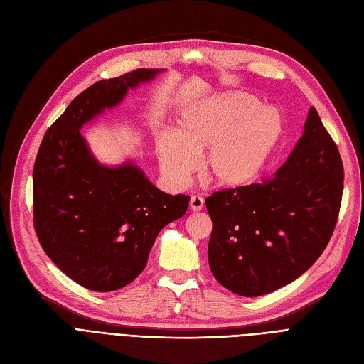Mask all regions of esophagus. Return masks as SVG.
<instances>
[{
  "label": "esophagus",
  "mask_w": 364,
  "mask_h": 364,
  "mask_svg": "<svg viewBox=\"0 0 364 364\" xmlns=\"http://www.w3.org/2000/svg\"><path fill=\"white\" fill-rule=\"evenodd\" d=\"M203 206H205V200H203L202 197H200V196H193V197H191V200H190V208H191V210L198 212V210L203 209Z\"/></svg>",
  "instance_id": "esophagus-1"
}]
</instances>
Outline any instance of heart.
Segmentation results:
<instances>
[{
  "label": "heart",
  "mask_w": 364,
  "mask_h": 364,
  "mask_svg": "<svg viewBox=\"0 0 364 364\" xmlns=\"http://www.w3.org/2000/svg\"><path fill=\"white\" fill-rule=\"evenodd\" d=\"M284 131L280 112L262 107L259 97L229 92L182 112L178 134L166 132L158 141L162 173L185 183L202 156L203 176L223 188L253 182L265 168Z\"/></svg>",
  "instance_id": "1"
}]
</instances>
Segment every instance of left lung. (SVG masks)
<instances>
[{
  "label": "left lung",
  "instance_id": "8db88e82",
  "mask_svg": "<svg viewBox=\"0 0 364 364\" xmlns=\"http://www.w3.org/2000/svg\"><path fill=\"white\" fill-rule=\"evenodd\" d=\"M342 193L339 149L311 107L301 139L272 178L206 198L217 282L236 295L260 296L298 279L327 247Z\"/></svg>",
  "mask_w": 364,
  "mask_h": 364
}]
</instances>
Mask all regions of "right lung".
Wrapping results in <instances>:
<instances>
[{"mask_svg":"<svg viewBox=\"0 0 364 364\" xmlns=\"http://www.w3.org/2000/svg\"><path fill=\"white\" fill-rule=\"evenodd\" d=\"M162 69H136L80 93L43 136L33 170V217L48 257L96 292L129 284L161 229L181 218L185 194L162 193L132 161L99 164L80 129Z\"/></svg>","mask_w":364,"mask_h":364,"instance_id":"1","label":"right lung"}]
</instances>
